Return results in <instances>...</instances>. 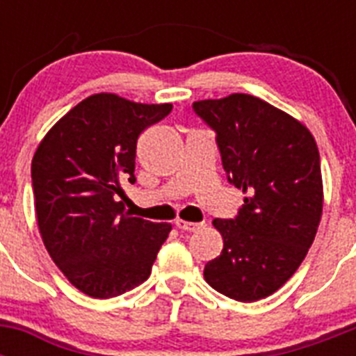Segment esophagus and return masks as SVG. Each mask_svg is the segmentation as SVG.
<instances>
[{"mask_svg":"<svg viewBox=\"0 0 356 356\" xmlns=\"http://www.w3.org/2000/svg\"><path fill=\"white\" fill-rule=\"evenodd\" d=\"M176 228L185 229V232H196L203 226V222H191V221H184V219H176Z\"/></svg>","mask_w":356,"mask_h":356,"instance_id":"1","label":"esophagus"}]
</instances>
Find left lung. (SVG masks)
<instances>
[{
  "label": "left lung",
  "instance_id": "8db88e82",
  "mask_svg": "<svg viewBox=\"0 0 356 356\" xmlns=\"http://www.w3.org/2000/svg\"><path fill=\"white\" fill-rule=\"evenodd\" d=\"M193 108L216 131L228 181L246 194L234 219H213L225 246L203 275L232 300L259 301L294 275L312 246L323 213L319 149L307 127L250 94Z\"/></svg>",
  "mask_w": 356,
  "mask_h": 356
}]
</instances>
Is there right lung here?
Returning a JSON list of instances; mask_svg holds the SVG:
<instances>
[{"label": "right lung", "instance_id": "obj_1", "mask_svg": "<svg viewBox=\"0 0 356 356\" xmlns=\"http://www.w3.org/2000/svg\"><path fill=\"white\" fill-rule=\"evenodd\" d=\"M171 103L144 105L94 94L46 134L31 162L40 237L78 291L114 298L146 282L171 232L124 212L121 184H135L137 139Z\"/></svg>", "mask_w": 356, "mask_h": 356}]
</instances>
